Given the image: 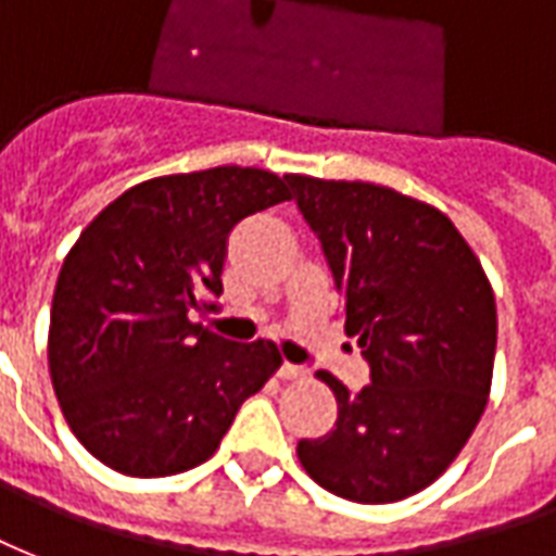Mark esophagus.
<instances>
[{"instance_id":"34e87169","label":"esophagus","mask_w":556,"mask_h":556,"mask_svg":"<svg viewBox=\"0 0 556 556\" xmlns=\"http://www.w3.org/2000/svg\"><path fill=\"white\" fill-rule=\"evenodd\" d=\"M278 376H281V379H290V382H299V379H305L307 370L305 367H295V364H281Z\"/></svg>"}]
</instances>
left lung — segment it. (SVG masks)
I'll list each match as a JSON object with an SVG mask.
<instances>
[{
    "mask_svg": "<svg viewBox=\"0 0 556 556\" xmlns=\"http://www.w3.org/2000/svg\"><path fill=\"white\" fill-rule=\"evenodd\" d=\"M283 180L334 275L343 328L370 364V384L355 394L317 372L338 420L295 453L331 494L394 504L435 483L480 424L497 343L492 283L435 206L362 180Z\"/></svg>",
    "mask_w": 556,
    "mask_h": 556,
    "instance_id": "left-lung-1",
    "label": "left lung"
}]
</instances>
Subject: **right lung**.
<instances>
[{
    "mask_svg": "<svg viewBox=\"0 0 556 556\" xmlns=\"http://www.w3.org/2000/svg\"><path fill=\"white\" fill-rule=\"evenodd\" d=\"M290 201L278 174L218 165L132 186L79 233L50 311V376L73 435L127 477L206 462L281 367L269 340L189 319L222 295L228 237Z\"/></svg>",
    "mask_w": 556,
    "mask_h": 556,
    "instance_id": "add662e5",
    "label": "right lung"
}]
</instances>
